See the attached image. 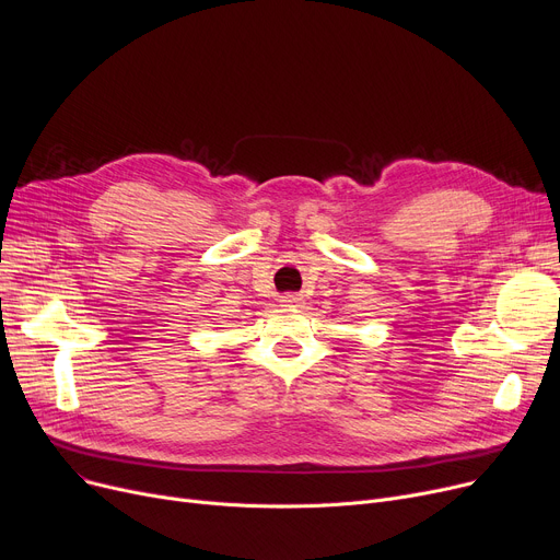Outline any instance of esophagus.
I'll return each instance as SVG.
<instances>
[{"label":"esophagus","mask_w":560,"mask_h":560,"mask_svg":"<svg viewBox=\"0 0 560 560\" xmlns=\"http://www.w3.org/2000/svg\"><path fill=\"white\" fill-rule=\"evenodd\" d=\"M281 306H288V308H292V306H300L302 302H304V298L302 295H298V292H285V295H281Z\"/></svg>","instance_id":"esophagus-1"}]
</instances>
